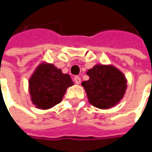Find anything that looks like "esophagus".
<instances>
[{
    "label": "esophagus",
    "mask_w": 152,
    "mask_h": 152,
    "mask_svg": "<svg viewBox=\"0 0 152 152\" xmlns=\"http://www.w3.org/2000/svg\"><path fill=\"white\" fill-rule=\"evenodd\" d=\"M74 81H75V83H76V84H79V83H81V78H80L79 76H75Z\"/></svg>",
    "instance_id": "1"
}]
</instances>
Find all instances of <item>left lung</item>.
I'll return each mask as SVG.
<instances>
[{"label": "left lung", "instance_id": "1", "mask_svg": "<svg viewBox=\"0 0 152 152\" xmlns=\"http://www.w3.org/2000/svg\"><path fill=\"white\" fill-rule=\"evenodd\" d=\"M86 74L89 80L83 81L82 86L91 105L106 110L121 101L128 88V80L118 68L112 64H96Z\"/></svg>", "mask_w": 152, "mask_h": 152}]
</instances>
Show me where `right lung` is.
Wrapping results in <instances>:
<instances>
[{"label":"right lung","mask_w":152,"mask_h":152,"mask_svg":"<svg viewBox=\"0 0 152 152\" xmlns=\"http://www.w3.org/2000/svg\"><path fill=\"white\" fill-rule=\"evenodd\" d=\"M28 83L31 101L41 110L50 109L59 104L67 89L74 85L69 74H63L61 69L45 61L38 65Z\"/></svg>","instance_id":"obj_1"}]
</instances>
